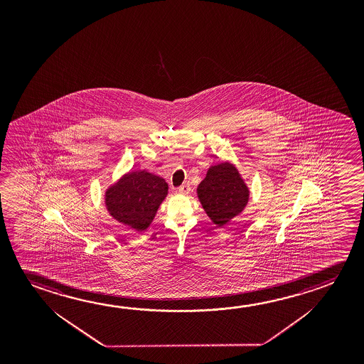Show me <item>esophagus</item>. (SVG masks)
I'll list each match as a JSON object with an SVG mask.
<instances>
[{
    "mask_svg": "<svg viewBox=\"0 0 364 364\" xmlns=\"http://www.w3.org/2000/svg\"><path fill=\"white\" fill-rule=\"evenodd\" d=\"M178 191H179L180 194H189V191H191V185L189 184H183L181 186L178 188Z\"/></svg>",
    "mask_w": 364,
    "mask_h": 364,
    "instance_id": "obj_1",
    "label": "esophagus"
}]
</instances>
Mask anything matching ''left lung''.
Wrapping results in <instances>:
<instances>
[{
  "mask_svg": "<svg viewBox=\"0 0 364 364\" xmlns=\"http://www.w3.org/2000/svg\"><path fill=\"white\" fill-rule=\"evenodd\" d=\"M197 196L210 220L223 227L244 210L250 191L237 167L226 161L209 167L198 185Z\"/></svg>",
  "mask_w": 364,
  "mask_h": 364,
  "instance_id": "obj_1",
  "label": "left lung"
}]
</instances>
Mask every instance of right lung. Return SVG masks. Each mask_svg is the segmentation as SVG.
<instances>
[{"instance_id":"1","label":"right lung","mask_w":364,"mask_h":364,"mask_svg":"<svg viewBox=\"0 0 364 364\" xmlns=\"http://www.w3.org/2000/svg\"><path fill=\"white\" fill-rule=\"evenodd\" d=\"M168 185L146 170L124 173L105 191L109 215L138 232L146 231L166 198Z\"/></svg>"}]
</instances>
